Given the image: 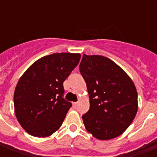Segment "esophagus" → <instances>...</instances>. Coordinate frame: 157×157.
Returning <instances> with one entry per match:
<instances>
[{
  "label": "esophagus",
  "instance_id": "obj_1",
  "mask_svg": "<svg viewBox=\"0 0 157 157\" xmlns=\"http://www.w3.org/2000/svg\"><path fill=\"white\" fill-rule=\"evenodd\" d=\"M76 106H77V102H73V107H74V108H76Z\"/></svg>",
  "mask_w": 157,
  "mask_h": 157
}]
</instances>
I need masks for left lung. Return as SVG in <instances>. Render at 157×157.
Returning a JSON list of instances; mask_svg holds the SVG:
<instances>
[{"instance_id": "left-lung-1", "label": "left lung", "mask_w": 157, "mask_h": 157, "mask_svg": "<svg viewBox=\"0 0 157 157\" xmlns=\"http://www.w3.org/2000/svg\"><path fill=\"white\" fill-rule=\"evenodd\" d=\"M80 72L90 98V109L82 115L86 130L102 140L122 135L138 110L133 81L117 64L102 55L84 54Z\"/></svg>"}]
</instances>
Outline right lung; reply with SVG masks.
I'll list each match as a JSON object with an SVG mask.
<instances>
[{"instance_id":"1","label":"right lung","mask_w":157,"mask_h":157,"mask_svg":"<svg viewBox=\"0 0 157 157\" xmlns=\"http://www.w3.org/2000/svg\"><path fill=\"white\" fill-rule=\"evenodd\" d=\"M80 59V54L72 53L46 55L20 77L14 92L15 114L29 135L47 137L60 128L72 106L63 98V82Z\"/></svg>"}]
</instances>
